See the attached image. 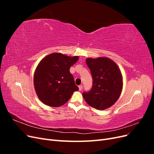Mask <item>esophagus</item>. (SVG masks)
I'll list each match as a JSON object with an SVG mask.
<instances>
[{"instance_id": "obj_1", "label": "esophagus", "mask_w": 154, "mask_h": 154, "mask_svg": "<svg viewBox=\"0 0 154 154\" xmlns=\"http://www.w3.org/2000/svg\"><path fill=\"white\" fill-rule=\"evenodd\" d=\"M78 87H79V90L82 91V88H83V85H80L78 86Z\"/></svg>"}]
</instances>
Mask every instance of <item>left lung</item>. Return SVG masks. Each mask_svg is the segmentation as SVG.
<instances>
[{"mask_svg": "<svg viewBox=\"0 0 154 154\" xmlns=\"http://www.w3.org/2000/svg\"><path fill=\"white\" fill-rule=\"evenodd\" d=\"M86 63L92 74V87L89 91L83 92V97L93 108H109L118 100L122 91V75L118 66L105 57L87 58Z\"/></svg>", "mask_w": 154, "mask_h": 154, "instance_id": "left-lung-1", "label": "left lung"}]
</instances>
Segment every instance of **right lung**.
Returning <instances> with one entry per match:
<instances>
[{"label":"right lung","instance_id":"right-lung-1","mask_svg":"<svg viewBox=\"0 0 154 154\" xmlns=\"http://www.w3.org/2000/svg\"><path fill=\"white\" fill-rule=\"evenodd\" d=\"M78 57H70L61 53H53L41 60L34 75V85L40 101L48 106L64 105L79 88L70 72V67Z\"/></svg>","mask_w":154,"mask_h":154}]
</instances>
